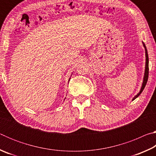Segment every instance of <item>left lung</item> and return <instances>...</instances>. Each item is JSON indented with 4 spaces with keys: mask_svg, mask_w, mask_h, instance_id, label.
I'll return each mask as SVG.
<instances>
[{
    "mask_svg": "<svg viewBox=\"0 0 156 156\" xmlns=\"http://www.w3.org/2000/svg\"><path fill=\"white\" fill-rule=\"evenodd\" d=\"M143 45L145 48V53H146V67H145V72H144V80H143V83H142V86L140 89V91L136 95V96L133 98V100H135L137 97H138L140 94L143 91V89H144L145 86H146L147 80H148V78H149V57H148V53H147V50L146 48V46H145L144 43H143Z\"/></svg>",
    "mask_w": 156,
    "mask_h": 156,
    "instance_id": "left-lung-1",
    "label": "left lung"
}]
</instances>
